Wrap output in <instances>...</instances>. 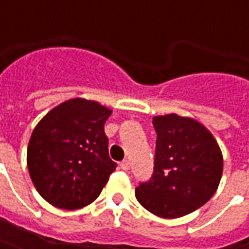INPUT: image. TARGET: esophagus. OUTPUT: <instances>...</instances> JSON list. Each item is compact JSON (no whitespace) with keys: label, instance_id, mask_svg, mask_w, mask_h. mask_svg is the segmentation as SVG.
<instances>
[{"label":"esophagus","instance_id":"obj_1","mask_svg":"<svg viewBox=\"0 0 249 249\" xmlns=\"http://www.w3.org/2000/svg\"><path fill=\"white\" fill-rule=\"evenodd\" d=\"M120 167H121V169H123V171H128V169L130 168L129 161H128V160H124V161H121Z\"/></svg>","mask_w":249,"mask_h":249}]
</instances>
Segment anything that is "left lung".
<instances>
[{
    "instance_id": "8db88e82",
    "label": "left lung",
    "mask_w": 249,
    "mask_h": 249,
    "mask_svg": "<svg viewBox=\"0 0 249 249\" xmlns=\"http://www.w3.org/2000/svg\"><path fill=\"white\" fill-rule=\"evenodd\" d=\"M157 133L155 168L149 181L136 188L137 201L162 219L200 208L217 191L223 155L201 123L176 113L153 117Z\"/></svg>"
}]
</instances>
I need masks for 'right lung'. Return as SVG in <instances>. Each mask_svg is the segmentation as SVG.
Listing matches in <instances>:
<instances>
[{
    "label": "right lung",
    "mask_w": 249,
    "mask_h": 249,
    "mask_svg": "<svg viewBox=\"0 0 249 249\" xmlns=\"http://www.w3.org/2000/svg\"><path fill=\"white\" fill-rule=\"evenodd\" d=\"M112 110L71 98L53 108L30 136L26 162L37 192L52 205L78 209L98 197L117 164L104 124Z\"/></svg>",
    "instance_id": "right-lung-1"
}]
</instances>
